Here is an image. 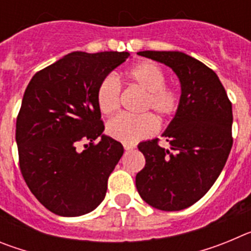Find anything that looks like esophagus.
Listing matches in <instances>:
<instances>
[{"mask_svg":"<svg viewBox=\"0 0 251 251\" xmlns=\"http://www.w3.org/2000/svg\"><path fill=\"white\" fill-rule=\"evenodd\" d=\"M123 147L126 151H130L136 148V145L134 143H123Z\"/></svg>","mask_w":251,"mask_h":251,"instance_id":"34e87169","label":"esophagus"}]
</instances>
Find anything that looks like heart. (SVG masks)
<instances>
[{"label":"heart","mask_w":251,"mask_h":251,"mask_svg":"<svg viewBox=\"0 0 251 251\" xmlns=\"http://www.w3.org/2000/svg\"><path fill=\"white\" fill-rule=\"evenodd\" d=\"M124 76L133 85L146 93L142 101V110H153L159 118L174 117L181 105L179 92L172 86L166 85L165 70L151 61L134 64L124 72ZM121 83L114 75H106L97 88V104L103 114H113L119 108L121 101ZM158 122L151 113L138 115L122 113L110 119L106 124V132L114 139L133 143L156 132Z\"/></svg>","instance_id":"heart-1"}]
</instances>
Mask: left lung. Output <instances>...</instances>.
<instances>
[{"mask_svg":"<svg viewBox=\"0 0 251 251\" xmlns=\"http://www.w3.org/2000/svg\"><path fill=\"white\" fill-rule=\"evenodd\" d=\"M170 66L181 83V105L158 139L142 142L146 166L136 176L139 196L152 207L178 211L211 188L232 147V108L216 73L179 51H139Z\"/></svg>","mask_w":251,"mask_h":251,"instance_id":"1","label":"left lung"}]
</instances>
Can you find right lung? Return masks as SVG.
I'll return each instance as SVG.
<instances>
[{"mask_svg": "<svg viewBox=\"0 0 251 251\" xmlns=\"http://www.w3.org/2000/svg\"><path fill=\"white\" fill-rule=\"evenodd\" d=\"M128 56L127 51H75L37 72L26 88L16 121L20 170L54 214L85 215L105 197L124 148L103 134L97 88Z\"/></svg>", "mask_w": 251, "mask_h": 251, "instance_id": "add662e5", "label": "right lung"}]
</instances>
